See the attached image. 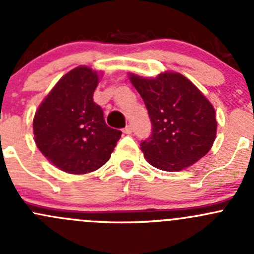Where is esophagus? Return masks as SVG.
<instances>
[{
	"mask_svg": "<svg viewBox=\"0 0 254 254\" xmlns=\"http://www.w3.org/2000/svg\"><path fill=\"white\" fill-rule=\"evenodd\" d=\"M131 131H132V127H131V125H127V127H124V132H125V134L130 135V134H131Z\"/></svg>",
	"mask_w": 254,
	"mask_h": 254,
	"instance_id": "esophagus-1",
	"label": "esophagus"
}]
</instances>
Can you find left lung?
<instances>
[{"label":"left lung","mask_w":254,"mask_h":254,"mask_svg":"<svg viewBox=\"0 0 254 254\" xmlns=\"http://www.w3.org/2000/svg\"><path fill=\"white\" fill-rule=\"evenodd\" d=\"M151 120V135L140 143L143 156L158 170L176 172L205 156L216 136L211 103L183 75L165 72L156 78L130 75Z\"/></svg>","instance_id":"obj_1"}]
</instances>
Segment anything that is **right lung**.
I'll return each instance as SVG.
<instances>
[{
  "instance_id": "right-lung-1",
  "label": "right lung",
  "mask_w": 254,
  "mask_h": 254,
  "mask_svg": "<svg viewBox=\"0 0 254 254\" xmlns=\"http://www.w3.org/2000/svg\"><path fill=\"white\" fill-rule=\"evenodd\" d=\"M98 75L87 66L66 73L43 101L33 120L35 143L61 171L93 172L111 158L122 131L106 124L94 103Z\"/></svg>"
}]
</instances>
